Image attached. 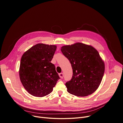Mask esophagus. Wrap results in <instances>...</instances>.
Masks as SVG:
<instances>
[{
    "label": "esophagus",
    "mask_w": 123,
    "mask_h": 123,
    "mask_svg": "<svg viewBox=\"0 0 123 123\" xmlns=\"http://www.w3.org/2000/svg\"><path fill=\"white\" fill-rule=\"evenodd\" d=\"M59 75V76L60 77V78H63V73H60Z\"/></svg>",
    "instance_id": "obj_1"
}]
</instances>
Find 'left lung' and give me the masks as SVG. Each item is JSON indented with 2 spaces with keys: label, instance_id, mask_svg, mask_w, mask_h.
Segmentation results:
<instances>
[{
  "label": "left lung",
  "instance_id": "left-lung-1",
  "mask_svg": "<svg viewBox=\"0 0 123 123\" xmlns=\"http://www.w3.org/2000/svg\"><path fill=\"white\" fill-rule=\"evenodd\" d=\"M61 51L73 69L72 78L65 84L67 91L78 97L94 93L101 82L105 70L104 63L98 51L81 43L62 46Z\"/></svg>",
  "mask_w": 123,
  "mask_h": 123
}]
</instances>
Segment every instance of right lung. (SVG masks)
<instances>
[{
  "label": "right lung",
  "mask_w": 123,
  "mask_h": 123,
  "mask_svg": "<svg viewBox=\"0 0 123 123\" xmlns=\"http://www.w3.org/2000/svg\"><path fill=\"white\" fill-rule=\"evenodd\" d=\"M57 47L37 44L23 55L20 62V80L31 95L42 97L50 94L60 79L51 61Z\"/></svg>",
  "instance_id": "right-lung-1"
}]
</instances>
